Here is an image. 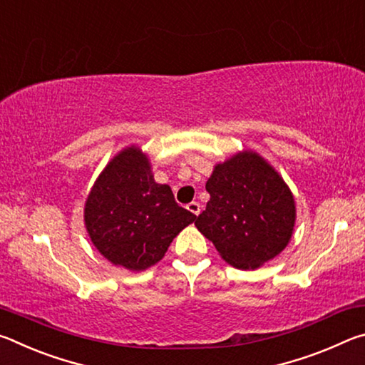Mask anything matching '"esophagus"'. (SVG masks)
Here are the masks:
<instances>
[{
    "label": "esophagus",
    "instance_id": "esophagus-1",
    "mask_svg": "<svg viewBox=\"0 0 365 365\" xmlns=\"http://www.w3.org/2000/svg\"><path fill=\"white\" fill-rule=\"evenodd\" d=\"M187 209L188 211L191 212V214H195V215H200V212H201V205L197 201H191L190 205L187 206Z\"/></svg>",
    "mask_w": 365,
    "mask_h": 365
}]
</instances>
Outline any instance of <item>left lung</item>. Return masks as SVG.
<instances>
[{"mask_svg": "<svg viewBox=\"0 0 365 365\" xmlns=\"http://www.w3.org/2000/svg\"><path fill=\"white\" fill-rule=\"evenodd\" d=\"M211 200L195 225L233 267L274 259L292 238L296 209L287 183L252 151L217 164L206 183Z\"/></svg>", "mask_w": 365, "mask_h": 365, "instance_id": "8db88e82", "label": "left lung"}]
</instances>
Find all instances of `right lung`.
Listing matches in <instances>:
<instances>
[{"label": "right lung", "instance_id": "right-lung-1", "mask_svg": "<svg viewBox=\"0 0 365 365\" xmlns=\"http://www.w3.org/2000/svg\"><path fill=\"white\" fill-rule=\"evenodd\" d=\"M196 219L178 206L169 185L154 182L150 160L127 148L98 177L85 202V225L96 250L128 270H145Z\"/></svg>", "mask_w": 365, "mask_h": 365}]
</instances>
